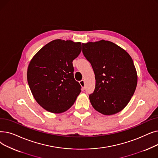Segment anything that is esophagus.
Here are the masks:
<instances>
[{
  "mask_svg": "<svg viewBox=\"0 0 158 158\" xmlns=\"http://www.w3.org/2000/svg\"><path fill=\"white\" fill-rule=\"evenodd\" d=\"M79 83H80V85H81V86H82V88L83 89H85V81L84 80H81V81H79Z\"/></svg>",
  "mask_w": 158,
  "mask_h": 158,
  "instance_id": "34e87169",
  "label": "esophagus"
}]
</instances>
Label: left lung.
Returning <instances> with one entry per match:
<instances>
[{
    "mask_svg": "<svg viewBox=\"0 0 158 158\" xmlns=\"http://www.w3.org/2000/svg\"><path fill=\"white\" fill-rule=\"evenodd\" d=\"M82 53L95 76V88L89 96L94 108L104 115L120 112L137 86V72L131 57L120 47L104 40L82 44Z\"/></svg>",
    "mask_w": 158,
    "mask_h": 158,
    "instance_id": "8db88e82",
    "label": "left lung"
}]
</instances>
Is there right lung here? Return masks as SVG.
Returning a JSON list of instances; mask_svg holds the SVG:
<instances>
[{"label": "right lung", "instance_id": "1", "mask_svg": "<svg viewBox=\"0 0 158 158\" xmlns=\"http://www.w3.org/2000/svg\"><path fill=\"white\" fill-rule=\"evenodd\" d=\"M81 52V42L57 39L32 58L27 72L28 85L36 101L45 110L61 113L76 101L81 86L74 79L72 61Z\"/></svg>", "mask_w": 158, "mask_h": 158}]
</instances>
